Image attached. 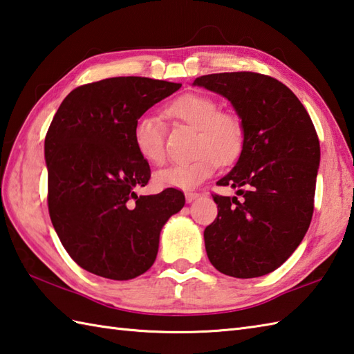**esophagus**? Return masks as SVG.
<instances>
[{
	"instance_id": "esophagus-1",
	"label": "esophagus",
	"mask_w": 354,
	"mask_h": 354,
	"mask_svg": "<svg viewBox=\"0 0 354 354\" xmlns=\"http://www.w3.org/2000/svg\"><path fill=\"white\" fill-rule=\"evenodd\" d=\"M200 197V194L197 192H186V203H192L194 200H197Z\"/></svg>"
}]
</instances>
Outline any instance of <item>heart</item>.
Here are the masks:
<instances>
[{
	"mask_svg": "<svg viewBox=\"0 0 354 354\" xmlns=\"http://www.w3.org/2000/svg\"><path fill=\"white\" fill-rule=\"evenodd\" d=\"M169 118L197 129L194 153L198 154L187 163H177L157 172L154 182L160 187L194 189L211 177L221 165L234 163L244 145V128L234 114L221 113L217 100L198 93L177 97L167 108ZM133 145L143 160L153 167L165 162V133L162 122L143 114L134 122Z\"/></svg>",
	"mask_w": 354,
	"mask_h": 354,
	"instance_id": "1",
	"label": "heart"
}]
</instances>
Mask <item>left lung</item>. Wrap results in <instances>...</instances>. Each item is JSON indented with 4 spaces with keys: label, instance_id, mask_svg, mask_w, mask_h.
I'll return each mask as SVG.
<instances>
[{
    "label": "left lung",
    "instance_id": "1",
    "mask_svg": "<svg viewBox=\"0 0 354 354\" xmlns=\"http://www.w3.org/2000/svg\"><path fill=\"white\" fill-rule=\"evenodd\" d=\"M194 85L226 97L244 128L238 162L218 180L243 198L214 196L218 215L205 229L207 258L229 277L268 275L297 250L312 221L321 158L313 122L293 91L270 76L215 73Z\"/></svg>",
    "mask_w": 354,
    "mask_h": 354
}]
</instances>
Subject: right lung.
<instances>
[{
  "instance_id": "1",
  "label": "right lung",
  "mask_w": 354,
  "mask_h": 354,
  "mask_svg": "<svg viewBox=\"0 0 354 354\" xmlns=\"http://www.w3.org/2000/svg\"><path fill=\"white\" fill-rule=\"evenodd\" d=\"M182 84L120 76L77 86L62 100L44 142L48 212L73 261L127 281L154 264L165 223L185 206L168 187L137 196L151 177L133 145L134 122Z\"/></svg>"
}]
</instances>
